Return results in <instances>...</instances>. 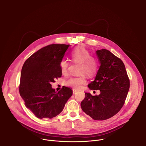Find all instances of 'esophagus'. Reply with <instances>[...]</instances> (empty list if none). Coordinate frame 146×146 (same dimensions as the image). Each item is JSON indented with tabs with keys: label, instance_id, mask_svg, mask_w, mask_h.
Listing matches in <instances>:
<instances>
[{
	"label": "esophagus",
	"instance_id": "obj_1",
	"mask_svg": "<svg viewBox=\"0 0 146 146\" xmlns=\"http://www.w3.org/2000/svg\"><path fill=\"white\" fill-rule=\"evenodd\" d=\"M77 92V90H74V89L73 90V94H76Z\"/></svg>",
	"mask_w": 146,
	"mask_h": 146
}]
</instances>
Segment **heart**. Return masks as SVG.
<instances>
[{"label": "heart", "instance_id": "obj_1", "mask_svg": "<svg viewBox=\"0 0 146 146\" xmlns=\"http://www.w3.org/2000/svg\"><path fill=\"white\" fill-rule=\"evenodd\" d=\"M72 60L74 62L81 63L80 73H84L88 76H94L98 72V62L96 58L91 56L89 50L82 46L76 47L70 53ZM69 66V62L66 59L62 60L60 62V70L63 74H66L68 72ZM86 82L85 75L70 77L66 81V86L76 90H80Z\"/></svg>", "mask_w": 146, "mask_h": 146}]
</instances>
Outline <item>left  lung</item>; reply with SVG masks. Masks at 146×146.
Masks as SVG:
<instances>
[{
    "label": "left lung",
    "mask_w": 146,
    "mask_h": 146,
    "mask_svg": "<svg viewBox=\"0 0 146 146\" xmlns=\"http://www.w3.org/2000/svg\"><path fill=\"white\" fill-rule=\"evenodd\" d=\"M100 66L94 81L88 86L100 91L93 96L86 92L81 107L95 120L102 121L115 115L123 106L130 87V81L121 59L105 49L96 51Z\"/></svg>",
    "instance_id": "obj_1"
}]
</instances>
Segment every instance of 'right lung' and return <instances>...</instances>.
I'll return each instance as SVG.
<instances>
[{"label":"right lung","instance_id":"add662e5","mask_svg":"<svg viewBox=\"0 0 146 146\" xmlns=\"http://www.w3.org/2000/svg\"><path fill=\"white\" fill-rule=\"evenodd\" d=\"M69 44H50L40 49L25 62L21 73L19 92L25 106L38 118H52L63 110L73 94L63 86L56 92L51 83L61 77L60 62Z\"/></svg>","mask_w":146,"mask_h":146}]
</instances>
